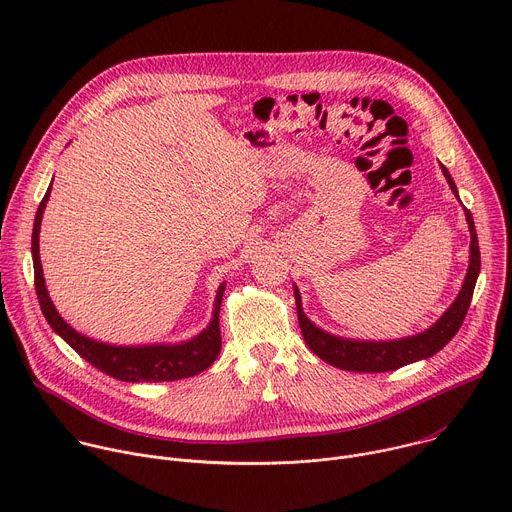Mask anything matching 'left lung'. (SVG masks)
<instances>
[{
  "mask_svg": "<svg viewBox=\"0 0 512 512\" xmlns=\"http://www.w3.org/2000/svg\"><path fill=\"white\" fill-rule=\"evenodd\" d=\"M442 172L452 188V192L458 196L456 184L450 176V172L442 166ZM466 221L470 227V267L464 279V285L460 289V294L456 302L450 306V310L437 320L429 330L411 336V338H401V340H389V342H364V340H346L332 336L320 328H316L304 314L302 310V298L298 287L294 289L296 294V306H298V322L302 328V336L310 350L318 354L324 362L332 364V367H338L342 371H352V373H385V371H395L405 367L409 362L433 356L435 352H440L460 330L464 324V318L468 314L472 296H474V285L480 273V247H478V237H476V227H474V218L470 210L466 208Z\"/></svg>",
  "mask_w": 512,
  "mask_h": 512,
  "instance_id": "1",
  "label": "left lung"
}]
</instances>
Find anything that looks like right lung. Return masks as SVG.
<instances>
[{"instance_id":"obj_1","label":"right lung","mask_w":512,"mask_h":512,"mask_svg":"<svg viewBox=\"0 0 512 512\" xmlns=\"http://www.w3.org/2000/svg\"><path fill=\"white\" fill-rule=\"evenodd\" d=\"M50 188L44 194L36 218H34V231H32V259H34V285L36 296L42 308V314L46 322L52 326V330L64 338L66 344L75 348L87 362H91L95 369L107 373L113 379L127 381V383H162V381H178L194 377L202 371H206L210 364L216 360L218 352H221L223 340H221V328H218V314H221L223 304V291L225 285L218 287L216 302H214V314L208 328L198 334L196 338L182 342V344H158V346H109L103 342H95L77 330H72L56 312L52 306L48 291L44 285L42 265H40V249H38V235H40V223L44 206L48 200Z\"/></svg>"}]
</instances>
